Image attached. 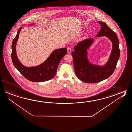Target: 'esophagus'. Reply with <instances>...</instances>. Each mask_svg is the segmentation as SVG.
Wrapping results in <instances>:
<instances>
[{
  "mask_svg": "<svg viewBox=\"0 0 132 132\" xmlns=\"http://www.w3.org/2000/svg\"><path fill=\"white\" fill-rule=\"evenodd\" d=\"M67 52L68 54H70L71 52V48L70 47H69L67 48Z\"/></svg>",
  "mask_w": 132,
  "mask_h": 132,
  "instance_id": "34e87169",
  "label": "esophagus"
}]
</instances>
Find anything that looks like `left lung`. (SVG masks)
I'll return each mask as SVG.
<instances>
[{
	"label": "left lung",
	"mask_w": 132,
	"mask_h": 132,
	"mask_svg": "<svg viewBox=\"0 0 132 132\" xmlns=\"http://www.w3.org/2000/svg\"><path fill=\"white\" fill-rule=\"evenodd\" d=\"M101 29L97 37L105 36L112 43V50L109 60L103 67L94 65L88 62L87 49L93 42V38L86 39L74 46L71 54L76 75L79 79L87 83H98L109 78L116 69L120 55L119 41L116 33L111 30L105 22H98Z\"/></svg>",
	"instance_id": "8db88e82"
}]
</instances>
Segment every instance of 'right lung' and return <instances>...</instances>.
Instances as JSON below:
<instances>
[{
    "label": "right lung",
    "instance_id": "1",
    "mask_svg": "<svg viewBox=\"0 0 132 132\" xmlns=\"http://www.w3.org/2000/svg\"><path fill=\"white\" fill-rule=\"evenodd\" d=\"M22 27L19 29L12 45L11 58L14 67L24 78L32 82H44L50 80L57 72L60 62L67 54L66 48L58 49L52 52L45 62L41 64L32 67H26L19 62L16 53V42Z\"/></svg>",
    "mask_w": 132,
    "mask_h": 132
}]
</instances>
